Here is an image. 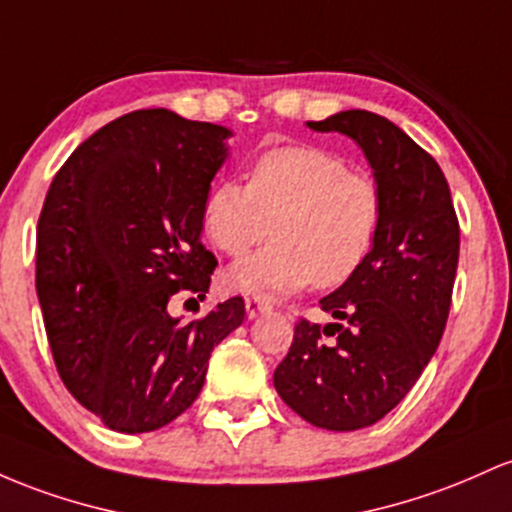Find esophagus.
<instances>
[{
	"label": "esophagus",
	"instance_id": "1",
	"mask_svg": "<svg viewBox=\"0 0 512 512\" xmlns=\"http://www.w3.org/2000/svg\"><path fill=\"white\" fill-rule=\"evenodd\" d=\"M244 304H246V314H249V319H256L258 314H263V312H268V309H271V304H268L266 300H263V297H258V295L246 297Z\"/></svg>",
	"mask_w": 512,
	"mask_h": 512
}]
</instances>
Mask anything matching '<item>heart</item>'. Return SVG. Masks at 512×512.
Here are the masks:
<instances>
[{"mask_svg":"<svg viewBox=\"0 0 512 512\" xmlns=\"http://www.w3.org/2000/svg\"><path fill=\"white\" fill-rule=\"evenodd\" d=\"M205 232L227 256L258 254L225 273L232 290L283 297L314 280L341 285L363 266L382 225L380 186L319 147H278L251 169V181L222 179L205 200Z\"/></svg>","mask_w":512,"mask_h":512,"instance_id":"b5f03b06","label":"heart"}]
</instances>
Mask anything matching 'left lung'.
I'll list each match as a JSON object with an SVG mask.
<instances>
[{"label":"left lung","instance_id":"1","mask_svg":"<svg viewBox=\"0 0 512 512\" xmlns=\"http://www.w3.org/2000/svg\"><path fill=\"white\" fill-rule=\"evenodd\" d=\"M307 128L350 137L382 193L370 254L319 302L333 324L302 319L273 375L297 416L343 433L387 416L433 358L450 314L459 225L438 162L392 120L341 111Z\"/></svg>","mask_w":512,"mask_h":512}]
</instances>
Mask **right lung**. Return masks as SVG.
<instances>
[{
  "mask_svg": "<svg viewBox=\"0 0 512 512\" xmlns=\"http://www.w3.org/2000/svg\"><path fill=\"white\" fill-rule=\"evenodd\" d=\"M232 130L145 108L96 130L57 171L38 220L36 290L62 382L118 433H149L198 399L244 300L183 321L217 258L200 244Z\"/></svg>",
  "mask_w": 512,
  "mask_h": 512,
  "instance_id": "obj_1",
  "label": "right lung"
}]
</instances>
